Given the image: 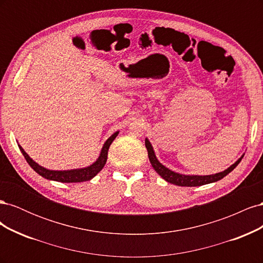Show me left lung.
Here are the masks:
<instances>
[{
  "instance_id": "left-lung-1",
  "label": "left lung",
  "mask_w": 263,
  "mask_h": 263,
  "mask_svg": "<svg viewBox=\"0 0 263 263\" xmlns=\"http://www.w3.org/2000/svg\"><path fill=\"white\" fill-rule=\"evenodd\" d=\"M145 145L148 151V157H149V161L153 165V168L155 169V171L160 176L163 180H165L166 182L172 183L174 185L178 186H201L204 184H209V183H213V182H217L219 180H221L224 177H226L228 173L232 172L236 166L238 165L241 161V159L243 157V155L238 159V160L233 163L232 165L227 168L226 170L215 173V174H210V176H196V174H182V173H178L174 172L172 170H170L169 168H166L165 165H163L160 161L158 160L155 150L151 142L149 141L148 138L145 139Z\"/></svg>"
}]
</instances>
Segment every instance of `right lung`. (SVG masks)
I'll list each match as a JSON object with an SVG mask.
<instances>
[{
    "label": "right lung",
    "mask_w": 263,
    "mask_h": 263,
    "mask_svg": "<svg viewBox=\"0 0 263 263\" xmlns=\"http://www.w3.org/2000/svg\"><path fill=\"white\" fill-rule=\"evenodd\" d=\"M119 130L115 132L112 136L108 137L107 140L104 142L103 145L101 153L99 158L95 160L92 164L84 166V168H78V169H71V170H50L42 166L41 164H38L36 161H34L31 159L25 150L23 149L21 145H18L20 150L22 151L23 156L25 157L26 161L28 164L36 171L39 176H42L43 178L47 180H51V181H57V182H62V183H77V182H84V181H90L93 179L97 174L104 168V165L107 161V153H108V148L112 144L113 140L117 137Z\"/></svg>",
    "instance_id": "right-lung-1"
}]
</instances>
